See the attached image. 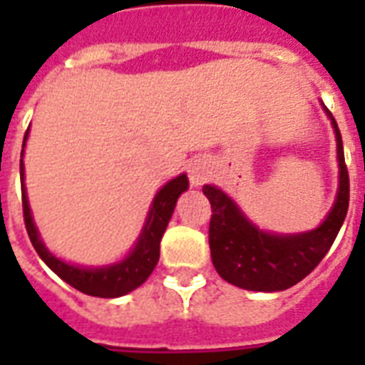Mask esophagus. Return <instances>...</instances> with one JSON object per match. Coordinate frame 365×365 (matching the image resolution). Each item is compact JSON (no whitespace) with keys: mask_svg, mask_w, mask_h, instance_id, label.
Returning <instances> with one entry per match:
<instances>
[{"mask_svg":"<svg viewBox=\"0 0 365 365\" xmlns=\"http://www.w3.org/2000/svg\"><path fill=\"white\" fill-rule=\"evenodd\" d=\"M208 180V170H206V166L202 163H193L191 168H189V182L193 187H199L202 183Z\"/></svg>","mask_w":365,"mask_h":365,"instance_id":"34e87169","label":"esophagus"}]
</instances>
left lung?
<instances>
[{"instance_id": "1", "label": "left lung", "mask_w": 365, "mask_h": 365, "mask_svg": "<svg viewBox=\"0 0 365 365\" xmlns=\"http://www.w3.org/2000/svg\"><path fill=\"white\" fill-rule=\"evenodd\" d=\"M337 138L339 191L337 199L320 227L299 235H274L257 229L240 208L214 185H205L202 193L212 206L210 242L212 263L217 274L233 286L252 292H282L303 280L331 248L349 210V170L343 153L339 126L328 108Z\"/></svg>"}]
</instances>
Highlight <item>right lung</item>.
Here are the masks:
<instances>
[{"mask_svg":"<svg viewBox=\"0 0 365 365\" xmlns=\"http://www.w3.org/2000/svg\"><path fill=\"white\" fill-rule=\"evenodd\" d=\"M26 138H28V130H26L24 143ZM24 143H22V148H24ZM22 155H24V149H22ZM20 180H22V210H24L26 231H28V237H30L39 257L64 282H68L76 289L83 292V294L94 295V297H119V295H125L132 289H136L138 286H142L148 280L149 274L153 272L155 265H157V261H159L160 239L165 235L166 225L170 222L178 197L189 185L187 176L180 174L155 195L153 202H151V210L148 214V222L142 229V235H140L134 250L126 255L125 259L115 263V265L98 267V269H83V267L70 265V263L58 259L56 255H53L45 248L43 240L39 239V233H37L34 220H31L28 197H26L24 165H22V160H20Z\"/></svg>","mask_w":365,"mask_h":365,"instance_id":"add662e5","label":"right lung"}]
</instances>
